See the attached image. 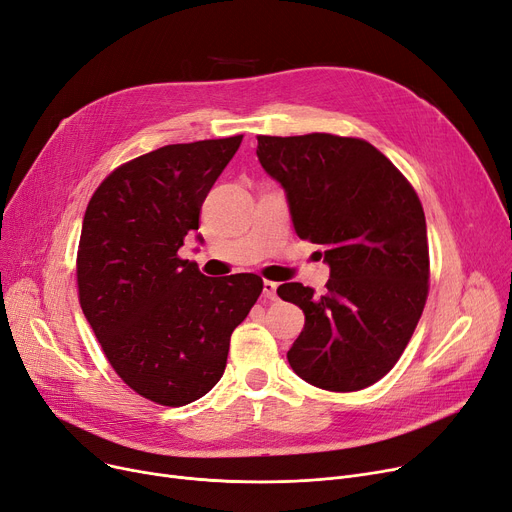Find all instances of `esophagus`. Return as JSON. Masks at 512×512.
<instances>
[{"label": "esophagus", "instance_id": "34e87169", "mask_svg": "<svg viewBox=\"0 0 512 512\" xmlns=\"http://www.w3.org/2000/svg\"><path fill=\"white\" fill-rule=\"evenodd\" d=\"M276 291H278V284L265 280L263 282V297L268 301H276Z\"/></svg>", "mask_w": 512, "mask_h": 512}]
</instances>
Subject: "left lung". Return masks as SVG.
<instances>
[{
	"instance_id": "left-lung-1",
	"label": "left lung",
	"mask_w": 512,
	"mask_h": 512,
	"mask_svg": "<svg viewBox=\"0 0 512 512\" xmlns=\"http://www.w3.org/2000/svg\"><path fill=\"white\" fill-rule=\"evenodd\" d=\"M257 159L284 188L297 236L320 244L330 268L324 295L301 282L278 286L305 314L288 364L320 389L370 387L395 366L425 309L429 244L418 196L358 138L259 136Z\"/></svg>"
}]
</instances>
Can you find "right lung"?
<instances>
[{
	"label": "right lung",
	"instance_id": "1",
	"mask_svg": "<svg viewBox=\"0 0 512 512\" xmlns=\"http://www.w3.org/2000/svg\"><path fill=\"white\" fill-rule=\"evenodd\" d=\"M240 142L142 154L110 173L85 209L81 309L123 383L161 406H186L217 385L232 332L261 295L255 274L209 278L177 257Z\"/></svg>",
	"mask_w": 512,
	"mask_h": 512
}]
</instances>
